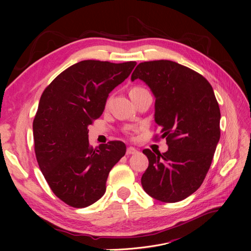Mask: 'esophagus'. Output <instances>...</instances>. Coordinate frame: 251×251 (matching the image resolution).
<instances>
[{
	"mask_svg": "<svg viewBox=\"0 0 251 251\" xmlns=\"http://www.w3.org/2000/svg\"><path fill=\"white\" fill-rule=\"evenodd\" d=\"M137 153H138V151L133 147H128L126 149V155H134V154H137Z\"/></svg>",
	"mask_w": 251,
	"mask_h": 251,
	"instance_id": "obj_1",
	"label": "esophagus"
}]
</instances>
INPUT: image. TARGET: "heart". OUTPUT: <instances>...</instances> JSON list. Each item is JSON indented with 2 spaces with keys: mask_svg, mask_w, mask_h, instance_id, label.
<instances>
[{
  "mask_svg": "<svg viewBox=\"0 0 251 251\" xmlns=\"http://www.w3.org/2000/svg\"><path fill=\"white\" fill-rule=\"evenodd\" d=\"M144 91H147V90L144 89V88H142V87H133V88L130 90V95L138 94V93L144 92Z\"/></svg>",
  "mask_w": 251,
  "mask_h": 251,
  "instance_id": "obj_1",
  "label": "heart"
}]
</instances>
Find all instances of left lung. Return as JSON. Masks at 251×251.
<instances>
[{
	"mask_svg": "<svg viewBox=\"0 0 251 251\" xmlns=\"http://www.w3.org/2000/svg\"><path fill=\"white\" fill-rule=\"evenodd\" d=\"M137 78L156 97L155 121L169 146L162 154L143 150L149 166L142 187L161 202L181 201L201 186L210 168L221 132L219 103L206 78L172 60L140 63L131 77Z\"/></svg>",
	"mask_w": 251,
	"mask_h": 251,
	"instance_id": "1",
	"label": "left lung"
}]
</instances>
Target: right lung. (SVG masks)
<instances>
[{"mask_svg":"<svg viewBox=\"0 0 251 251\" xmlns=\"http://www.w3.org/2000/svg\"><path fill=\"white\" fill-rule=\"evenodd\" d=\"M136 64L81 60L44 90L33 119L35 157L53 194L69 206L82 208L100 200L110 171L126 154V144L118 140L91 148L88 126Z\"/></svg>","mask_w":251,"mask_h":251,"instance_id":"obj_1","label":"right lung"}]
</instances>
